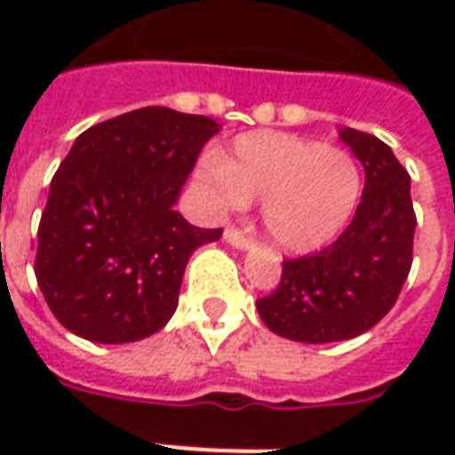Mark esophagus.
Segmentation results:
<instances>
[{"mask_svg":"<svg viewBox=\"0 0 455 455\" xmlns=\"http://www.w3.org/2000/svg\"><path fill=\"white\" fill-rule=\"evenodd\" d=\"M224 238H227V243H231V245L238 250H248L255 245V241H252V238H250L245 231H241V228H235V227H227V231H224Z\"/></svg>","mask_w":455,"mask_h":455,"instance_id":"34e87169","label":"esophagus"}]
</instances>
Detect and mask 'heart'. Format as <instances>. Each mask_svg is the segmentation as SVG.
Masks as SVG:
<instances>
[{
  "instance_id": "heart-1",
  "label": "heart",
  "mask_w": 455,
  "mask_h": 455,
  "mask_svg": "<svg viewBox=\"0 0 455 455\" xmlns=\"http://www.w3.org/2000/svg\"><path fill=\"white\" fill-rule=\"evenodd\" d=\"M200 179L228 205L262 200L271 243L288 252L323 248L342 231L361 196L352 156L283 132H250Z\"/></svg>"
}]
</instances>
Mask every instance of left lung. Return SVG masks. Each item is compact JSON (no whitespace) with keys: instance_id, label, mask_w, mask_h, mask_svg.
Returning <instances> with one entry per match:
<instances>
[{"instance_id":"left-lung-1","label":"left lung","mask_w":455,"mask_h":455,"mask_svg":"<svg viewBox=\"0 0 455 455\" xmlns=\"http://www.w3.org/2000/svg\"><path fill=\"white\" fill-rule=\"evenodd\" d=\"M339 139L366 170L349 227L328 248L283 259L276 291L257 299L269 331L307 345L371 331L395 307L413 262L416 212L409 172L373 134L345 127Z\"/></svg>"}]
</instances>
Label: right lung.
<instances>
[{
	"instance_id": "right-lung-1",
	"label": "right lung",
	"mask_w": 455,
	"mask_h": 455,
	"mask_svg": "<svg viewBox=\"0 0 455 455\" xmlns=\"http://www.w3.org/2000/svg\"><path fill=\"white\" fill-rule=\"evenodd\" d=\"M217 132L205 116L148 106L75 139L52 179L35 257L39 291L60 325L123 345L170 321L188 257L221 235L174 210Z\"/></svg>"
}]
</instances>
